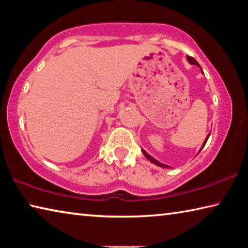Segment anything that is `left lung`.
Segmentation results:
<instances>
[{
    "label": "left lung",
    "instance_id": "left-lung-1",
    "mask_svg": "<svg viewBox=\"0 0 248 248\" xmlns=\"http://www.w3.org/2000/svg\"><path fill=\"white\" fill-rule=\"evenodd\" d=\"M187 60H188V62H189V63H190V64H195V65H198V66H199V68L201 69V66L199 65V63H198V62H197V61L195 60V59H194V58H192V57H189V56H187ZM201 72H202V73H203V71H202V69H201ZM209 137H210V133L208 134V136H207V138H205V140H204V142H203V144H202V146H201V149L199 150V152H200V151H201V150H202V149H203V146L205 145V143H207V141H208V139H209ZM141 150H142V149H141ZM142 153H143V154H144V156H145L146 158H148L150 162H152V163H153V164H155V165H157V166H159V167H164V169H170V166H169V165H166V164H163V163H161V162H158V161H156V159H155L154 157H152V156H151V155H150V154H148V153H146L144 150H142Z\"/></svg>",
    "mask_w": 248,
    "mask_h": 248
}]
</instances>
